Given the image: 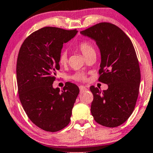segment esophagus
<instances>
[{"instance_id":"obj_1","label":"esophagus","mask_w":153,"mask_h":153,"mask_svg":"<svg viewBox=\"0 0 153 153\" xmlns=\"http://www.w3.org/2000/svg\"><path fill=\"white\" fill-rule=\"evenodd\" d=\"M79 88H80V91H83L86 90L87 88L85 86H84V85H80L79 86Z\"/></svg>"}]
</instances>
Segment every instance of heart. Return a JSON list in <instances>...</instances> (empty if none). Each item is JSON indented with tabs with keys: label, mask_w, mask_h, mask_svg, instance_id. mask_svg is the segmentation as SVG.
<instances>
[{
	"label": "heart",
	"mask_w": 153,
	"mask_h": 153,
	"mask_svg": "<svg viewBox=\"0 0 153 153\" xmlns=\"http://www.w3.org/2000/svg\"><path fill=\"white\" fill-rule=\"evenodd\" d=\"M77 48L83 53L86 58L91 56L92 54H96V49L92 44L91 42L87 40H83L78 43V44L76 46ZM59 62L61 65H65L68 62V52L66 51H62L60 53L59 56ZM85 74L83 72H78L75 73L72 76V78L73 80H77V81H83L85 80Z\"/></svg>",
	"instance_id": "obj_1"
}]
</instances>
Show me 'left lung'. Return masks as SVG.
Here are the masks:
<instances>
[{"instance_id": "8db88e82", "label": "left lung", "mask_w": 153, "mask_h": 153, "mask_svg": "<svg viewBox=\"0 0 153 153\" xmlns=\"http://www.w3.org/2000/svg\"><path fill=\"white\" fill-rule=\"evenodd\" d=\"M80 33L95 40L100 48L99 81L108 85L102 91L90 87L94 95L91 112L100 125L117 127L131 115L139 95L140 68L133 43L120 28L109 22H100Z\"/></svg>"}]
</instances>
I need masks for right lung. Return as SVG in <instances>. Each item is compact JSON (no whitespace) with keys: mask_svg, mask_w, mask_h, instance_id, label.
<instances>
[{"mask_svg":"<svg viewBox=\"0 0 153 153\" xmlns=\"http://www.w3.org/2000/svg\"><path fill=\"white\" fill-rule=\"evenodd\" d=\"M76 29L46 27L25 40L16 62V79L20 102L30 120L40 128L56 132L70 121L79 88L67 82L62 91L53 88L59 56L63 43L71 40Z\"/></svg>","mask_w":153,"mask_h":153,"instance_id":"1","label":"right lung"}]
</instances>
